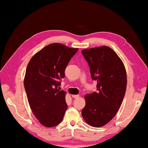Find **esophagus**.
<instances>
[{"label": "esophagus", "mask_w": 148, "mask_h": 148, "mask_svg": "<svg viewBox=\"0 0 148 148\" xmlns=\"http://www.w3.org/2000/svg\"><path fill=\"white\" fill-rule=\"evenodd\" d=\"M72 97H73V98H74V99H78L79 97V95H72Z\"/></svg>", "instance_id": "obj_1"}]
</instances>
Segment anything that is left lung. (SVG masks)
Returning <instances> with one entry per match:
<instances>
[{"label": "left lung", "mask_w": 148, "mask_h": 148, "mask_svg": "<svg viewBox=\"0 0 148 148\" xmlns=\"http://www.w3.org/2000/svg\"><path fill=\"white\" fill-rule=\"evenodd\" d=\"M81 53L90 67L92 78L97 81V92L84 96L81 111L88 124L101 127L114 117L127 89V73L122 60L108 46L83 49Z\"/></svg>", "instance_id": "8db88e82"}]
</instances>
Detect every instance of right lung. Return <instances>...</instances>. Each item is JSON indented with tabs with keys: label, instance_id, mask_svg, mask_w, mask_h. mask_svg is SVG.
Masks as SVG:
<instances>
[{
	"label": "right lung",
	"instance_id": "right-lung-1",
	"mask_svg": "<svg viewBox=\"0 0 148 148\" xmlns=\"http://www.w3.org/2000/svg\"><path fill=\"white\" fill-rule=\"evenodd\" d=\"M78 48L53 43L34 55L28 64L24 86L31 109L40 124L56 126L62 121L67 105L66 92L60 90L65 70Z\"/></svg>",
	"mask_w": 148,
	"mask_h": 148
}]
</instances>
